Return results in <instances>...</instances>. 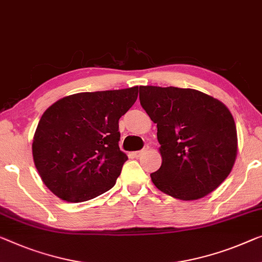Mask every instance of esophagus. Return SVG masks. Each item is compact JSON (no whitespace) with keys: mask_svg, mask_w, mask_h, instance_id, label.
I'll list each match as a JSON object with an SVG mask.
<instances>
[{"mask_svg":"<svg viewBox=\"0 0 262 262\" xmlns=\"http://www.w3.org/2000/svg\"><path fill=\"white\" fill-rule=\"evenodd\" d=\"M148 148H149V147H148V146H144L141 150H138V151H133L132 155L134 156V158H139V156H141V155L144 153V151H147V150H148Z\"/></svg>","mask_w":262,"mask_h":262,"instance_id":"34e87169","label":"esophagus"}]
</instances>
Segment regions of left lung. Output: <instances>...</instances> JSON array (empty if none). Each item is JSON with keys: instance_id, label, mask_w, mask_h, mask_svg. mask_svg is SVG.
Returning <instances> with one entry per match:
<instances>
[{"instance_id": "left-lung-1", "label": "left lung", "mask_w": 262, "mask_h": 262, "mask_svg": "<svg viewBox=\"0 0 262 262\" xmlns=\"http://www.w3.org/2000/svg\"><path fill=\"white\" fill-rule=\"evenodd\" d=\"M140 103L158 127L162 165L150 174L156 188L180 200L216 189L234 166V119L220 101L195 89L140 87Z\"/></svg>"}]
</instances>
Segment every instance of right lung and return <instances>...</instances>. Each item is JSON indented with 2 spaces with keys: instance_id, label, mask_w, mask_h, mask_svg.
<instances>
[{
  "instance_id": "obj_1",
  "label": "right lung",
  "mask_w": 262,
  "mask_h": 262,
  "mask_svg": "<svg viewBox=\"0 0 262 262\" xmlns=\"http://www.w3.org/2000/svg\"><path fill=\"white\" fill-rule=\"evenodd\" d=\"M139 87L79 93L43 113L33 140L35 167L62 200L83 202L115 185L128 158L120 150L119 120L138 99Z\"/></svg>"
}]
</instances>
